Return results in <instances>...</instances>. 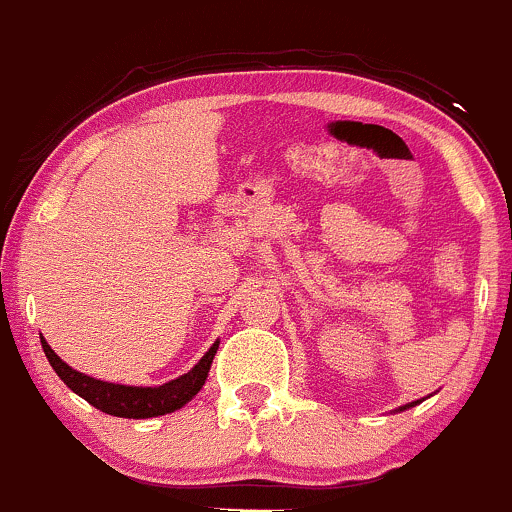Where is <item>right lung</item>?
Segmentation results:
<instances>
[{"mask_svg": "<svg viewBox=\"0 0 512 512\" xmlns=\"http://www.w3.org/2000/svg\"><path fill=\"white\" fill-rule=\"evenodd\" d=\"M43 353H46L48 363L53 365V370L58 373V378L63 380L75 395H80L83 400H88L90 405L98 407L100 412L112 414V417H127V419H147V417H159V414H169L174 410H181L188 400H193L198 390L208 378V370H211L213 355L218 351V343H213L211 351L203 355L196 365L184 375H179L176 380L159 387H129V385H115V383H102V380L90 378V375L78 373L71 365L63 363L53 348L48 346L41 338Z\"/></svg>", "mask_w": 512, "mask_h": 512, "instance_id": "obj_1", "label": "right lung"}]
</instances>
